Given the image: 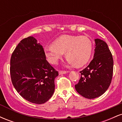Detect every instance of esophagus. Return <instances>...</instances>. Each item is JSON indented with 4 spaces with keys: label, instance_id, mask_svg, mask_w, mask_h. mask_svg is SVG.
<instances>
[{
    "label": "esophagus",
    "instance_id": "1",
    "mask_svg": "<svg viewBox=\"0 0 122 122\" xmlns=\"http://www.w3.org/2000/svg\"><path fill=\"white\" fill-rule=\"evenodd\" d=\"M68 72V71H59V74L60 75H63V74L67 73Z\"/></svg>",
    "mask_w": 122,
    "mask_h": 122
}]
</instances>
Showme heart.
Here are the masks:
<instances>
[{
  "instance_id": "obj_1",
  "label": "heart",
  "mask_w": 122,
  "mask_h": 122,
  "mask_svg": "<svg viewBox=\"0 0 122 122\" xmlns=\"http://www.w3.org/2000/svg\"><path fill=\"white\" fill-rule=\"evenodd\" d=\"M92 51L91 40L85 36L66 35L54 41L53 45L45 48V56L47 61L56 64L65 53L68 64L81 66L90 58Z\"/></svg>"
}]
</instances>
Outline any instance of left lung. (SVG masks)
<instances>
[{
    "instance_id": "left-lung-1",
    "label": "left lung",
    "mask_w": 122,
    "mask_h": 122,
    "mask_svg": "<svg viewBox=\"0 0 122 122\" xmlns=\"http://www.w3.org/2000/svg\"><path fill=\"white\" fill-rule=\"evenodd\" d=\"M93 60L80 71L81 77L75 85L76 91L87 99H95L104 93L111 82L114 60L107 44L96 39Z\"/></svg>"
}]
</instances>
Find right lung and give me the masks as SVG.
Here are the masks:
<instances>
[{
	"mask_svg": "<svg viewBox=\"0 0 122 122\" xmlns=\"http://www.w3.org/2000/svg\"><path fill=\"white\" fill-rule=\"evenodd\" d=\"M33 37L23 39L12 53L10 75L15 89L35 104L45 103L52 96L58 72L47 62L43 47Z\"/></svg>",
	"mask_w": 122,
	"mask_h": 122,
	"instance_id": "right-lung-1",
	"label": "right lung"
}]
</instances>
